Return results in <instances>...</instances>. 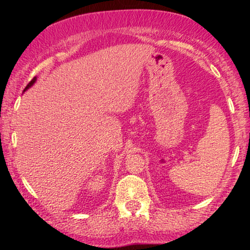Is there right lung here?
Returning <instances> with one entry per match:
<instances>
[{"mask_svg": "<svg viewBox=\"0 0 250 250\" xmlns=\"http://www.w3.org/2000/svg\"><path fill=\"white\" fill-rule=\"evenodd\" d=\"M35 81H36V77H34V79H33V80H31V81H30L29 83H28V85H27V87H25V88H24V91H25V90H27V89H28V88H30V87H31V85H33V84H34V83H35Z\"/></svg>", "mask_w": 250, "mask_h": 250, "instance_id": "add662e5", "label": "right lung"}]
</instances>
